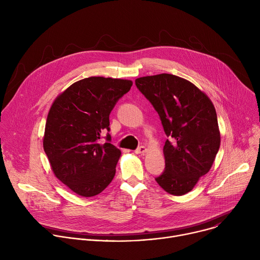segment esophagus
I'll return each instance as SVG.
<instances>
[{"instance_id":"1","label":"esophagus","mask_w":260,"mask_h":260,"mask_svg":"<svg viewBox=\"0 0 260 260\" xmlns=\"http://www.w3.org/2000/svg\"><path fill=\"white\" fill-rule=\"evenodd\" d=\"M147 152V148L145 146H140L138 149L135 151L136 154H145Z\"/></svg>"}]
</instances>
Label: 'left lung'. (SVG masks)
I'll use <instances>...</instances> for the list:
<instances>
[{
  "label": "left lung",
  "mask_w": 260,
  "mask_h": 260,
  "mask_svg": "<svg viewBox=\"0 0 260 260\" xmlns=\"http://www.w3.org/2000/svg\"><path fill=\"white\" fill-rule=\"evenodd\" d=\"M139 90L153 105L166 135L165 172L155 180L170 194L191 191L212 168L220 147L215 107L190 81L172 74L136 79Z\"/></svg>",
  "instance_id": "left-lung-1"
}]
</instances>
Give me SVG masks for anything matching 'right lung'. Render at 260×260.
I'll use <instances>...</instances> for the list:
<instances>
[{
  "label": "right lung",
  "mask_w": 260,
  "mask_h": 260,
  "mask_svg": "<svg viewBox=\"0 0 260 260\" xmlns=\"http://www.w3.org/2000/svg\"><path fill=\"white\" fill-rule=\"evenodd\" d=\"M132 85L126 79L84 78L60 92L49 109L44 151L54 176L80 197L98 196L115 176L121 151L100 139L110 129L111 111Z\"/></svg>",
  "instance_id": "add662e5"
}]
</instances>
